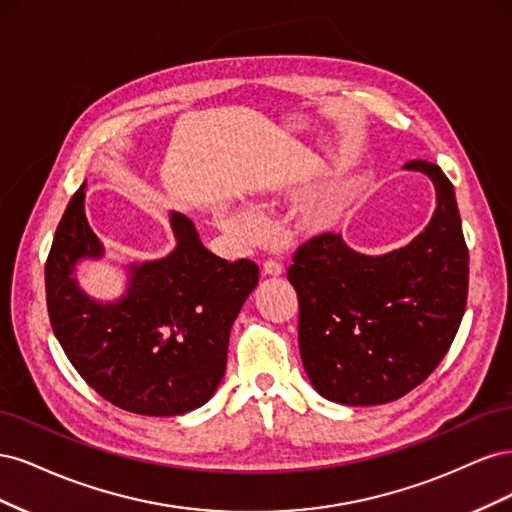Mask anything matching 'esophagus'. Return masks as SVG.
<instances>
[{"label": "esophagus", "instance_id": "34e87169", "mask_svg": "<svg viewBox=\"0 0 512 512\" xmlns=\"http://www.w3.org/2000/svg\"><path fill=\"white\" fill-rule=\"evenodd\" d=\"M282 273H284V267L277 260H265V262H262V275L280 277Z\"/></svg>", "mask_w": 512, "mask_h": 512}]
</instances>
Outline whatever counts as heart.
<instances>
[{
	"label": "heart",
	"instance_id": "b5f03b06",
	"mask_svg": "<svg viewBox=\"0 0 512 512\" xmlns=\"http://www.w3.org/2000/svg\"><path fill=\"white\" fill-rule=\"evenodd\" d=\"M220 224L241 241H256L262 235V222L247 209H228L220 215Z\"/></svg>",
	"mask_w": 512,
	"mask_h": 512
}]
</instances>
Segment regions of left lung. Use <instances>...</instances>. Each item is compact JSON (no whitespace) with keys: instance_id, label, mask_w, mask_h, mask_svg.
I'll list each match as a JSON object with an SVG mask.
<instances>
[{"instance_id":"left-lung-1","label":"left lung","mask_w":512,"mask_h":512,"mask_svg":"<svg viewBox=\"0 0 512 512\" xmlns=\"http://www.w3.org/2000/svg\"><path fill=\"white\" fill-rule=\"evenodd\" d=\"M436 185L438 207L410 245L384 256L322 232L299 245L288 282L299 297V350L314 389L344 406H378L425 382L451 348L468 301L470 256L453 183L412 160Z\"/></svg>"}]
</instances>
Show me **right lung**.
Returning a JSON list of instances; mask_svg holds the SVG:
<instances>
[{
  "mask_svg": "<svg viewBox=\"0 0 512 512\" xmlns=\"http://www.w3.org/2000/svg\"><path fill=\"white\" fill-rule=\"evenodd\" d=\"M83 188L70 198L44 267L55 337L81 378L121 410L177 416L200 408L224 378L230 327L258 284L256 262L211 254L192 220L173 213L175 250L132 267L121 301L96 303L72 277L76 260L102 254Z\"/></svg>",
  "mask_w": 512,
  "mask_h": 512,
  "instance_id": "obj_1",
  "label": "right lung"
}]
</instances>
